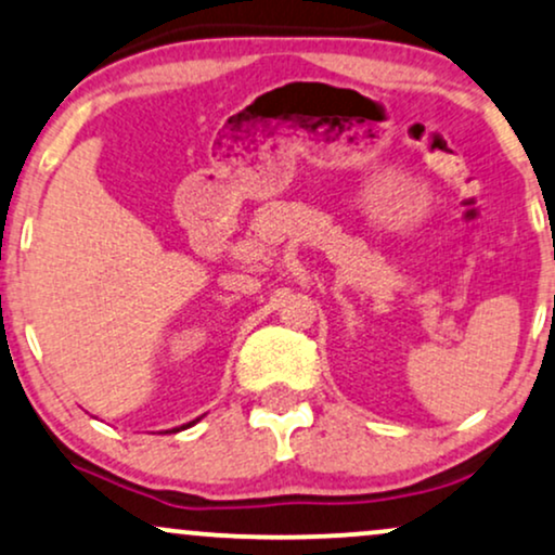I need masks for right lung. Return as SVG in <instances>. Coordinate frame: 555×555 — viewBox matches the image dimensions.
<instances>
[{"label": "right lung", "mask_w": 555, "mask_h": 555, "mask_svg": "<svg viewBox=\"0 0 555 555\" xmlns=\"http://www.w3.org/2000/svg\"><path fill=\"white\" fill-rule=\"evenodd\" d=\"M196 422H198V418H196ZM196 422H191V424H196ZM191 424H183L180 429H185V426H191ZM180 429H172V431H180Z\"/></svg>", "instance_id": "obj_1"}]
</instances>
